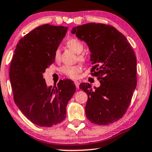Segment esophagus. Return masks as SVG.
I'll return each instance as SVG.
<instances>
[{"label": "esophagus", "instance_id": "1", "mask_svg": "<svg viewBox=\"0 0 152 152\" xmlns=\"http://www.w3.org/2000/svg\"><path fill=\"white\" fill-rule=\"evenodd\" d=\"M74 83L75 85L76 88H79V82L78 81H74Z\"/></svg>", "mask_w": 152, "mask_h": 152}]
</instances>
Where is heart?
Wrapping results in <instances>:
<instances>
[{
    "label": "heart",
    "mask_w": 152,
    "mask_h": 152,
    "mask_svg": "<svg viewBox=\"0 0 152 152\" xmlns=\"http://www.w3.org/2000/svg\"><path fill=\"white\" fill-rule=\"evenodd\" d=\"M66 45L67 48L71 50L75 53H78L77 59L79 62H84L86 61V57L83 55H80V53L82 52L83 49V44L79 39L76 38H71L67 40L66 42ZM60 56L59 50H56L54 53V58L55 60H58ZM62 73L72 79L77 78L79 73L81 71V68L78 65H74V66H69V65H65L63 66L60 69Z\"/></svg>",
    "instance_id": "obj_1"
}]
</instances>
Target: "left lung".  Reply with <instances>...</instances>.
<instances>
[{
    "mask_svg": "<svg viewBox=\"0 0 152 152\" xmlns=\"http://www.w3.org/2000/svg\"><path fill=\"white\" fill-rule=\"evenodd\" d=\"M71 33L89 47L91 72L100 82L94 90L87 83L79 86L88 96L86 117L98 125L115 122L126 112L137 86L134 51L124 35L110 25L88 23L74 27Z\"/></svg>",
    "mask_w": 152,
    "mask_h": 152,
    "instance_id": "obj_1",
    "label": "left lung"
}]
</instances>
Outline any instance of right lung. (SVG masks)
Returning <instances> with one entry per match:
<instances>
[{
	"instance_id": "obj_1",
	"label": "right lung",
	"mask_w": 152,
	"mask_h": 152,
	"mask_svg": "<svg viewBox=\"0 0 152 152\" xmlns=\"http://www.w3.org/2000/svg\"><path fill=\"white\" fill-rule=\"evenodd\" d=\"M68 28L43 24L18 42L11 60L9 79L13 99L22 113L34 124L51 127L66 118V107L76 88L73 81L48 86L43 74L55 61L54 53Z\"/></svg>"
}]
</instances>
